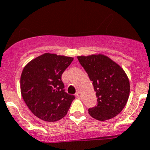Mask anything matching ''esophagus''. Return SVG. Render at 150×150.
Returning <instances> with one entry per match:
<instances>
[{
    "instance_id": "esophagus-1",
    "label": "esophagus",
    "mask_w": 150,
    "mask_h": 150,
    "mask_svg": "<svg viewBox=\"0 0 150 150\" xmlns=\"http://www.w3.org/2000/svg\"><path fill=\"white\" fill-rule=\"evenodd\" d=\"M75 97H76L77 98H82V94H81L80 91H78V92H76V94H75Z\"/></svg>"
}]
</instances>
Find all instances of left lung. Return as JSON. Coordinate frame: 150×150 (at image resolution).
Instances as JSON below:
<instances>
[{
	"label": "left lung",
	"instance_id": "8db88e82",
	"mask_svg": "<svg viewBox=\"0 0 150 150\" xmlns=\"http://www.w3.org/2000/svg\"><path fill=\"white\" fill-rule=\"evenodd\" d=\"M78 59L93 81L98 98V104L89 108V114L103 121L120 114L129 95V81L124 69L101 54L78 56Z\"/></svg>",
	"mask_w": 150,
	"mask_h": 150
}]
</instances>
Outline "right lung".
Returning a JSON list of instances; mask_svg holds the SVG:
<instances>
[{"label": "right lung", "mask_w": 150, "mask_h": 150, "mask_svg": "<svg viewBox=\"0 0 150 150\" xmlns=\"http://www.w3.org/2000/svg\"><path fill=\"white\" fill-rule=\"evenodd\" d=\"M72 61V57L44 53L23 69V98L33 114L41 120L55 122L67 114L75 98L65 91L62 75Z\"/></svg>", "instance_id": "1"}]
</instances>
